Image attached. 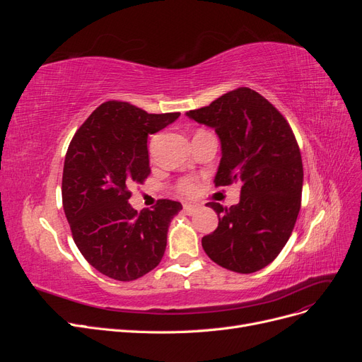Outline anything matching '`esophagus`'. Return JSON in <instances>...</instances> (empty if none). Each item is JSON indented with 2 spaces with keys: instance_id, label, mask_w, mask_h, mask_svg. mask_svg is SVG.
Returning a JSON list of instances; mask_svg holds the SVG:
<instances>
[{
  "instance_id": "obj_1",
  "label": "esophagus",
  "mask_w": 362,
  "mask_h": 362,
  "mask_svg": "<svg viewBox=\"0 0 362 362\" xmlns=\"http://www.w3.org/2000/svg\"><path fill=\"white\" fill-rule=\"evenodd\" d=\"M196 210H198V205L194 204H184V211L187 214H193Z\"/></svg>"
}]
</instances>
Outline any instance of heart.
Wrapping results in <instances>:
<instances>
[{
    "label": "heart",
    "mask_w": 362,
    "mask_h": 362,
    "mask_svg": "<svg viewBox=\"0 0 362 362\" xmlns=\"http://www.w3.org/2000/svg\"><path fill=\"white\" fill-rule=\"evenodd\" d=\"M177 192L182 196H190L193 194L196 190H198V182H196L194 178H181L178 182H177Z\"/></svg>",
    "instance_id": "obj_1"
}]
</instances>
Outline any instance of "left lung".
Masks as SVG:
<instances>
[{
	"mask_svg": "<svg viewBox=\"0 0 362 362\" xmlns=\"http://www.w3.org/2000/svg\"><path fill=\"white\" fill-rule=\"evenodd\" d=\"M222 141L216 187L242 184L240 202H208L218 225L202 238L216 264L237 273L264 269L287 245L302 201L303 166L287 119L264 96L238 87L187 113Z\"/></svg>",
	"mask_w": 362,
	"mask_h": 362,
	"instance_id": "8db88e82",
	"label": "left lung"
}]
</instances>
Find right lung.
I'll list each match as a JSON object with an SVG mask.
<instances>
[{"instance_id": "obj_1", "label": "right lung", "mask_w": 362, "mask_h": 362, "mask_svg": "<svg viewBox=\"0 0 362 362\" xmlns=\"http://www.w3.org/2000/svg\"><path fill=\"white\" fill-rule=\"evenodd\" d=\"M181 113L152 115L122 101H107L84 120L64 157L62 201L72 238L92 267L117 281L156 269L168 243L177 201L158 199L137 213L131 187L149 177L148 136Z\"/></svg>"}]
</instances>
